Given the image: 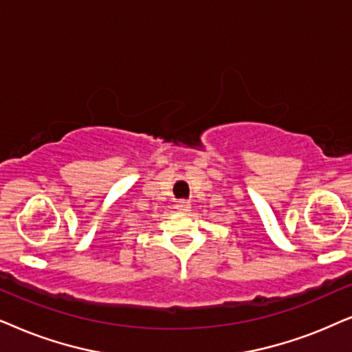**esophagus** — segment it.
Wrapping results in <instances>:
<instances>
[{"instance_id": "34e87169", "label": "esophagus", "mask_w": 352, "mask_h": 352, "mask_svg": "<svg viewBox=\"0 0 352 352\" xmlns=\"http://www.w3.org/2000/svg\"><path fill=\"white\" fill-rule=\"evenodd\" d=\"M177 210H179V212H184V214H186V212H190V209H191V204L188 203V201H179V203H177Z\"/></svg>"}]
</instances>
